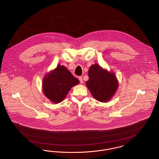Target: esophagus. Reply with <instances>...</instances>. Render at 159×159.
I'll use <instances>...</instances> for the list:
<instances>
[{"instance_id": "1", "label": "esophagus", "mask_w": 159, "mask_h": 159, "mask_svg": "<svg viewBox=\"0 0 159 159\" xmlns=\"http://www.w3.org/2000/svg\"><path fill=\"white\" fill-rule=\"evenodd\" d=\"M79 81H80V83H82V84L83 83V79H82V77L81 76L79 77Z\"/></svg>"}]
</instances>
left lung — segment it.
<instances>
[{"instance_id":"obj_1","label":"left lung","mask_w":159,"mask_h":159,"mask_svg":"<svg viewBox=\"0 0 159 159\" xmlns=\"http://www.w3.org/2000/svg\"><path fill=\"white\" fill-rule=\"evenodd\" d=\"M88 76L86 86L95 98L102 102L112 98L119 86L113 72L108 71L96 63L90 67Z\"/></svg>"}]
</instances>
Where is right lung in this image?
Masks as SVG:
<instances>
[{
  "mask_svg": "<svg viewBox=\"0 0 159 159\" xmlns=\"http://www.w3.org/2000/svg\"><path fill=\"white\" fill-rule=\"evenodd\" d=\"M79 83V80L65 66L58 65L45 76L42 90L48 98L57 104L62 102L70 89Z\"/></svg>",
  "mask_w": 159,
  "mask_h": 159,
  "instance_id": "obj_1",
  "label": "right lung"
}]
</instances>
